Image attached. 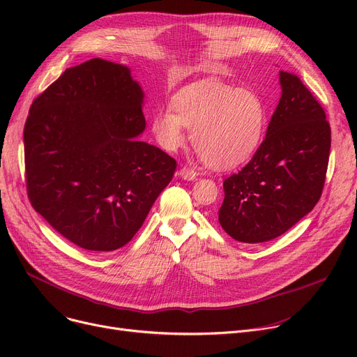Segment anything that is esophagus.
<instances>
[{
  "instance_id": "obj_1",
  "label": "esophagus",
  "mask_w": 357,
  "mask_h": 357,
  "mask_svg": "<svg viewBox=\"0 0 357 357\" xmlns=\"http://www.w3.org/2000/svg\"><path fill=\"white\" fill-rule=\"evenodd\" d=\"M179 175H181V178L185 179V181H195L197 176H198V174L194 171V169H192V167H188V166L181 167V169H179Z\"/></svg>"
}]
</instances>
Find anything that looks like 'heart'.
Segmentation results:
<instances>
[{
  "label": "heart",
  "mask_w": 357,
  "mask_h": 357,
  "mask_svg": "<svg viewBox=\"0 0 357 357\" xmlns=\"http://www.w3.org/2000/svg\"><path fill=\"white\" fill-rule=\"evenodd\" d=\"M268 108L252 89L199 81L181 88L171 108H160L152 117L158 143L172 152L185 142V127L204 162L227 171L248 162L265 135Z\"/></svg>",
  "instance_id": "obj_1"
}]
</instances>
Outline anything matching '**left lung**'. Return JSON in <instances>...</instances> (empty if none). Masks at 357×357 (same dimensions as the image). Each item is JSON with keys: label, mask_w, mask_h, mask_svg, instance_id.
<instances>
[{"label": "left lung", "mask_w": 357, "mask_h": 357, "mask_svg": "<svg viewBox=\"0 0 357 357\" xmlns=\"http://www.w3.org/2000/svg\"><path fill=\"white\" fill-rule=\"evenodd\" d=\"M279 84L282 96L265 140L252 160L222 183L218 221L241 243L284 234L323 192L331 146L326 112L296 75L280 70Z\"/></svg>", "instance_id": "1"}]
</instances>
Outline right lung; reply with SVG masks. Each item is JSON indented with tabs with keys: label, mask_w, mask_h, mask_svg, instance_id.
Returning <instances> with one entry per match:
<instances>
[{
	"label": "right lung",
	"mask_w": 357,
	"mask_h": 357,
	"mask_svg": "<svg viewBox=\"0 0 357 357\" xmlns=\"http://www.w3.org/2000/svg\"><path fill=\"white\" fill-rule=\"evenodd\" d=\"M143 100L127 66L96 58L66 69L30 107L29 199L85 250L127 245L174 176L175 159L139 139Z\"/></svg>",
	"instance_id": "add662e5"
}]
</instances>
